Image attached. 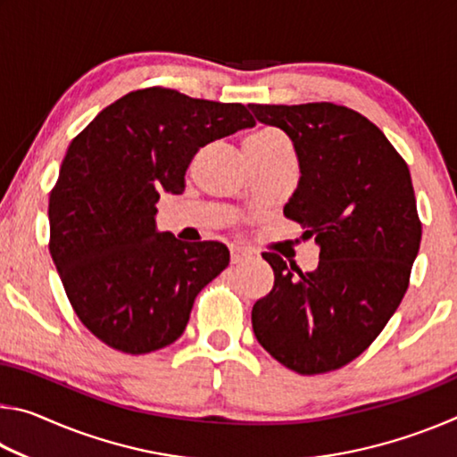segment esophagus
<instances>
[{
  "instance_id": "obj_1",
  "label": "esophagus",
  "mask_w": 457,
  "mask_h": 457,
  "mask_svg": "<svg viewBox=\"0 0 457 457\" xmlns=\"http://www.w3.org/2000/svg\"><path fill=\"white\" fill-rule=\"evenodd\" d=\"M247 258H252V250H247V247L242 245L231 247V264H239V262H244Z\"/></svg>"
}]
</instances>
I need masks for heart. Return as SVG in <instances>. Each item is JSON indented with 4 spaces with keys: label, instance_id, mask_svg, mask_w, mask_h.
Returning <instances> with one entry per match:
<instances>
[{
    "label": "heart",
    "instance_id": "heart-1",
    "mask_svg": "<svg viewBox=\"0 0 457 457\" xmlns=\"http://www.w3.org/2000/svg\"><path fill=\"white\" fill-rule=\"evenodd\" d=\"M282 143H286L282 133H278V130H274V129H262L247 137L244 141V146H253V149H270V146H276Z\"/></svg>",
    "mask_w": 457,
    "mask_h": 457
}]
</instances>
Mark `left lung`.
I'll return each mask as SVG.
<instances>
[{"instance_id": "1", "label": "left lung", "mask_w": 457, "mask_h": 457, "mask_svg": "<svg viewBox=\"0 0 457 457\" xmlns=\"http://www.w3.org/2000/svg\"><path fill=\"white\" fill-rule=\"evenodd\" d=\"M250 108L290 137L300 179L284 215L320 245L314 272L262 253L274 286L253 304V335L284 367L328 373L367 351L405 296L421 244L411 175L383 130L353 108Z\"/></svg>"}]
</instances>
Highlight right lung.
<instances>
[{
	"label": "right lung",
	"instance_id": "1",
	"mask_svg": "<svg viewBox=\"0 0 457 457\" xmlns=\"http://www.w3.org/2000/svg\"><path fill=\"white\" fill-rule=\"evenodd\" d=\"M239 103L151 87L72 138L50 191V253L76 316L111 349L145 354L183 335L197 294L229 264L220 242L157 231L161 193H183L207 143L253 127Z\"/></svg>",
	"mask_w": 457,
	"mask_h": 457
}]
</instances>
